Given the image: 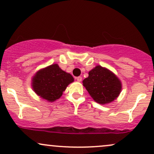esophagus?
<instances>
[{
	"label": "esophagus",
	"instance_id": "1",
	"mask_svg": "<svg viewBox=\"0 0 154 154\" xmlns=\"http://www.w3.org/2000/svg\"><path fill=\"white\" fill-rule=\"evenodd\" d=\"M76 79H77V82H81L82 81V77H77Z\"/></svg>",
	"mask_w": 154,
	"mask_h": 154
}]
</instances>
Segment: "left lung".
Here are the masks:
<instances>
[{
    "mask_svg": "<svg viewBox=\"0 0 154 154\" xmlns=\"http://www.w3.org/2000/svg\"><path fill=\"white\" fill-rule=\"evenodd\" d=\"M88 75V77L82 81L83 85L95 101L106 104L117 98L122 84L114 74L107 69L96 66Z\"/></svg>",
    "mask_w": 154,
    "mask_h": 154,
    "instance_id": "1",
    "label": "left lung"
}]
</instances>
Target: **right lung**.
I'll return each instance as SVG.
<instances>
[{
	"instance_id": "obj_1",
	"label": "right lung",
	"mask_w": 154,
	"mask_h": 154,
	"mask_svg": "<svg viewBox=\"0 0 154 154\" xmlns=\"http://www.w3.org/2000/svg\"><path fill=\"white\" fill-rule=\"evenodd\" d=\"M73 77L55 63L40 70L32 78V88L39 96L48 101L59 99Z\"/></svg>"
}]
</instances>
